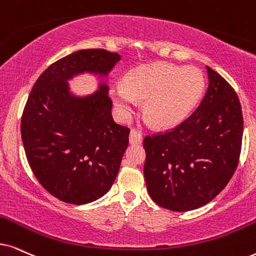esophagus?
I'll return each mask as SVG.
<instances>
[{
  "instance_id": "34e87169",
  "label": "esophagus",
  "mask_w": 256,
  "mask_h": 256,
  "mask_svg": "<svg viewBox=\"0 0 256 256\" xmlns=\"http://www.w3.org/2000/svg\"><path fill=\"white\" fill-rule=\"evenodd\" d=\"M143 142V137H142V134L137 130H132L130 132V144L132 145H139Z\"/></svg>"
}]
</instances>
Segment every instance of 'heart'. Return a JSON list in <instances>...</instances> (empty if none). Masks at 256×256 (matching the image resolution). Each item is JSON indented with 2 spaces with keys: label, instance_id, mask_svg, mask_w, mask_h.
<instances>
[{
  "label": "heart",
  "instance_id": "1",
  "mask_svg": "<svg viewBox=\"0 0 256 256\" xmlns=\"http://www.w3.org/2000/svg\"><path fill=\"white\" fill-rule=\"evenodd\" d=\"M204 76L194 66L148 64L132 70L125 86L112 87L111 96L122 117L145 99L144 112L160 128L180 125L192 114L204 92Z\"/></svg>",
  "mask_w": 256,
  "mask_h": 256
}]
</instances>
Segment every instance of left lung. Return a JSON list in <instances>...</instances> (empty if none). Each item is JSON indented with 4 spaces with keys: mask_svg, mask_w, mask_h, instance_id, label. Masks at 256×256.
I'll use <instances>...</instances> for the list:
<instances>
[{
    "mask_svg": "<svg viewBox=\"0 0 256 256\" xmlns=\"http://www.w3.org/2000/svg\"><path fill=\"white\" fill-rule=\"evenodd\" d=\"M206 72L209 86L196 111L171 131L144 138L148 195L174 212H189L214 200L240 158V100L218 72L208 66Z\"/></svg>",
    "mask_w": 256,
    "mask_h": 256,
    "instance_id": "1",
    "label": "left lung"
}]
</instances>
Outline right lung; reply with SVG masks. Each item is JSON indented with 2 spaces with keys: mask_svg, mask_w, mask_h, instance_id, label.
Here are the masks:
<instances>
[{
  "mask_svg": "<svg viewBox=\"0 0 256 256\" xmlns=\"http://www.w3.org/2000/svg\"><path fill=\"white\" fill-rule=\"evenodd\" d=\"M120 60L102 48L82 50L52 64L34 84L21 118L29 166L50 195L86 204L111 189L130 128L112 118L108 86L93 94L70 93L68 80L82 73L108 76Z\"/></svg>",
  "mask_w": 256,
  "mask_h": 256,
  "instance_id": "1",
  "label": "right lung"
}]
</instances>
